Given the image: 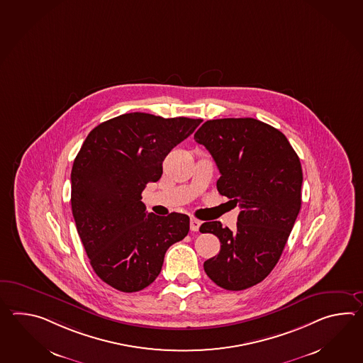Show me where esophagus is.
<instances>
[{
  "label": "esophagus",
  "mask_w": 363,
  "mask_h": 363,
  "mask_svg": "<svg viewBox=\"0 0 363 363\" xmlns=\"http://www.w3.org/2000/svg\"><path fill=\"white\" fill-rule=\"evenodd\" d=\"M201 221H199L198 218H191L190 220V229L193 230V232H198L199 230V228H201Z\"/></svg>",
  "instance_id": "1"
}]
</instances>
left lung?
Masks as SVG:
<instances>
[{
    "instance_id": "left-lung-1",
    "label": "left lung",
    "mask_w": 363,
    "mask_h": 363,
    "mask_svg": "<svg viewBox=\"0 0 363 363\" xmlns=\"http://www.w3.org/2000/svg\"><path fill=\"white\" fill-rule=\"evenodd\" d=\"M194 139L218 165V193L241 208L235 230L220 221L201 224V233L215 234L221 243L204 271L223 289H247L271 274L298 216V155L281 131L255 118L211 120Z\"/></svg>"
}]
</instances>
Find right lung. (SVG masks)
I'll use <instances>...</instances> for the list:
<instances>
[{"label":"right lung","mask_w":363,"mask_h":363,"mask_svg":"<svg viewBox=\"0 0 363 363\" xmlns=\"http://www.w3.org/2000/svg\"><path fill=\"white\" fill-rule=\"evenodd\" d=\"M203 120L126 113L100 123L83 142L72 169V211L95 274L114 289H145L165 252L184 240L190 218L145 211L142 191L159 181L167 155Z\"/></svg>","instance_id":"obj_1"}]
</instances>
